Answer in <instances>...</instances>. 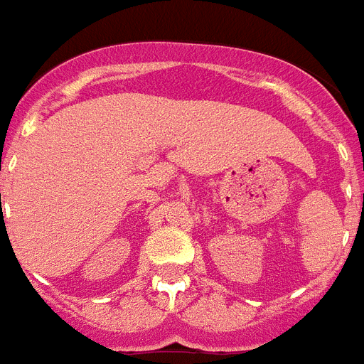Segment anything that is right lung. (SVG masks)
I'll list each match as a JSON object with an SVG mask.
<instances>
[{
	"mask_svg": "<svg viewBox=\"0 0 364 364\" xmlns=\"http://www.w3.org/2000/svg\"><path fill=\"white\" fill-rule=\"evenodd\" d=\"M0 198H1V196H0Z\"/></svg>",
	"mask_w": 364,
	"mask_h": 364,
	"instance_id": "right-lung-1",
	"label": "right lung"
}]
</instances>
